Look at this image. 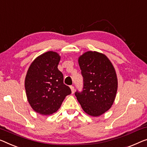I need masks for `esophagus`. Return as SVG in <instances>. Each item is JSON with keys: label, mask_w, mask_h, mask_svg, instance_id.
Returning a JSON list of instances; mask_svg holds the SVG:
<instances>
[{"label": "esophagus", "mask_w": 147, "mask_h": 147, "mask_svg": "<svg viewBox=\"0 0 147 147\" xmlns=\"http://www.w3.org/2000/svg\"><path fill=\"white\" fill-rule=\"evenodd\" d=\"M70 88H71V89L72 93L73 94L74 92V87L73 86H70Z\"/></svg>", "instance_id": "obj_1"}]
</instances>
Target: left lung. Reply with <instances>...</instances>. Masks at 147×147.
Instances as JSON below:
<instances>
[{"label": "left lung", "instance_id": "1", "mask_svg": "<svg viewBox=\"0 0 147 147\" xmlns=\"http://www.w3.org/2000/svg\"><path fill=\"white\" fill-rule=\"evenodd\" d=\"M83 77V88L75 94L85 112L96 117L112 106L117 90L114 67L104 54L87 51L78 59Z\"/></svg>", "mask_w": 147, "mask_h": 147}]
</instances>
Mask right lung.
Here are the masks:
<instances>
[{"label": "right lung", "mask_w": 147, "mask_h": 147, "mask_svg": "<svg viewBox=\"0 0 147 147\" xmlns=\"http://www.w3.org/2000/svg\"><path fill=\"white\" fill-rule=\"evenodd\" d=\"M60 56L47 51L33 61L25 79V88L30 106L37 113L50 115L56 112L70 88L63 83V74L58 69Z\"/></svg>", "instance_id": "right-lung-1"}]
</instances>
